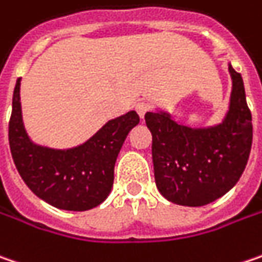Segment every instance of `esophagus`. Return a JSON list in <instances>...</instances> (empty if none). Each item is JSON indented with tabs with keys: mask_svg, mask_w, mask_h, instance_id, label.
I'll list each match as a JSON object with an SVG mask.
<instances>
[{
	"mask_svg": "<svg viewBox=\"0 0 262 262\" xmlns=\"http://www.w3.org/2000/svg\"><path fill=\"white\" fill-rule=\"evenodd\" d=\"M136 111H137L140 118H144V115H146L147 111H149V104H147L146 101H140V103L136 104Z\"/></svg>",
	"mask_w": 262,
	"mask_h": 262,
	"instance_id": "34e87169",
	"label": "esophagus"
}]
</instances>
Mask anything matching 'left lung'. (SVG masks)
Returning <instances> with one entry per match:
<instances>
[{
	"instance_id": "1",
	"label": "left lung",
	"mask_w": 262,
	"mask_h": 262,
	"mask_svg": "<svg viewBox=\"0 0 262 262\" xmlns=\"http://www.w3.org/2000/svg\"><path fill=\"white\" fill-rule=\"evenodd\" d=\"M231 94L223 122L206 128L178 124L168 112H147L155 181L161 194L183 206H203L234 187L252 146V115L241 73L229 63Z\"/></svg>"
}]
</instances>
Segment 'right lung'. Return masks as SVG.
<instances>
[{"instance_id": "right-lung-1", "label": "right lung", "mask_w": 262, "mask_h": 262, "mask_svg": "<svg viewBox=\"0 0 262 262\" xmlns=\"http://www.w3.org/2000/svg\"><path fill=\"white\" fill-rule=\"evenodd\" d=\"M138 122L137 112L131 111L109 121L72 149L35 144L23 125L19 78L8 124L10 150L21 180L39 199L64 211H86L109 196L116 158L128 133Z\"/></svg>"}]
</instances>
